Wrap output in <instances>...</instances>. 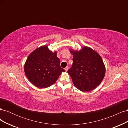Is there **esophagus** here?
<instances>
[{
    "label": "esophagus",
    "mask_w": 128,
    "mask_h": 128,
    "mask_svg": "<svg viewBox=\"0 0 128 128\" xmlns=\"http://www.w3.org/2000/svg\"><path fill=\"white\" fill-rule=\"evenodd\" d=\"M64 69H65V70H66V72H67V70H68V67L67 66V67H66L65 68H64Z\"/></svg>",
    "instance_id": "obj_1"
}]
</instances>
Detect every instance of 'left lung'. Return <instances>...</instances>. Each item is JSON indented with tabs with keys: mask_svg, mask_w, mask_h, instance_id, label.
I'll return each mask as SVG.
<instances>
[{
	"mask_svg": "<svg viewBox=\"0 0 128 128\" xmlns=\"http://www.w3.org/2000/svg\"><path fill=\"white\" fill-rule=\"evenodd\" d=\"M73 63L68 70L75 87L83 92L97 87L105 75V67L99 54L90 48L84 46L79 51L70 50Z\"/></svg>",
	"mask_w": 128,
	"mask_h": 128,
	"instance_id": "obj_1",
	"label": "left lung"
}]
</instances>
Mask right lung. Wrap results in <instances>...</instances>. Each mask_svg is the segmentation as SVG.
<instances>
[{"label":"right lung","mask_w":128,"mask_h":128,"mask_svg":"<svg viewBox=\"0 0 128 128\" xmlns=\"http://www.w3.org/2000/svg\"><path fill=\"white\" fill-rule=\"evenodd\" d=\"M56 52H52L46 45L36 48L30 54L24 66L30 82L39 88H46L54 84L62 72L60 60Z\"/></svg>","instance_id":"1"}]
</instances>
